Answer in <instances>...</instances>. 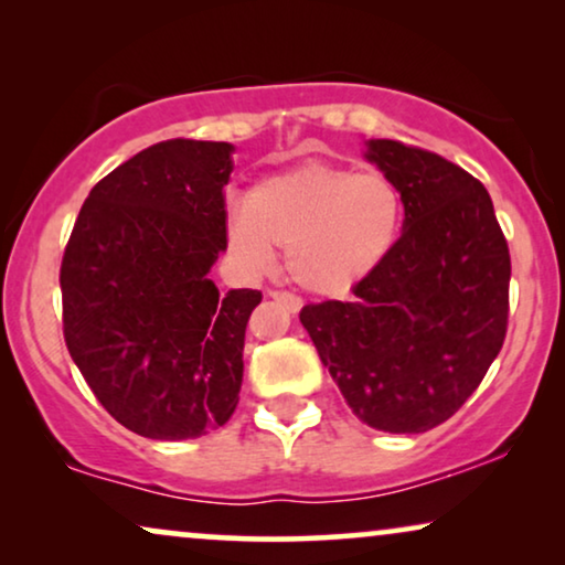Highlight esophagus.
Instances as JSON below:
<instances>
[{"label": "esophagus", "mask_w": 565, "mask_h": 565, "mask_svg": "<svg viewBox=\"0 0 565 565\" xmlns=\"http://www.w3.org/2000/svg\"><path fill=\"white\" fill-rule=\"evenodd\" d=\"M269 296H273L275 300H280V303H282L285 308H290L292 313L303 308V298L296 296V292H288V290H269Z\"/></svg>", "instance_id": "esophagus-1"}]
</instances>
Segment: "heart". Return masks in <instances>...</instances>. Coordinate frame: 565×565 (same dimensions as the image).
<instances>
[{"label": "heart", "instance_id": "obj_1", "mask_svg": "<svg viewBox=\"0 0 565 565\" xmlns=\"http://www.w3.org/2000/svg\"><path fill=\"white\" fill-rule=\"evenodd\" d=\"M401 195L391 177L339 167H300L254 184L228 211V244L254 273L288 246L292 280L339 292L362 280L396 238Z\"/></svg>", "mask_w": 565, "mask_h": 565}]
</instances>
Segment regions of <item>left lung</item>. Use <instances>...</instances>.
<instances>
[{
	"label": "left lung",
	"mask_w": 565,
	"mask_h": 565,
	"mask_svg": "<svg viewBox=\"0 0 565 565\" xmlns=\"http://www.w3.org/2000/svg\"><path fill=\"white\" fill-rule=\"evenodd\" d=\"M404 231L352 288L300 323L347 406L367 427L419 435L450 419L489 373L509 323L512 259L489 192L435 151L370 141Z\"/></svg>",
	"instance_id": "left-lung-1"
}]
</instances>
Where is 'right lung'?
Returning a JSON list of instances; mask_svg holds the SVG:
<instances>
[{"label": "right lung", "mask_w": 565, "mask_h": 565, "mask_svg": "<svg viewBox=\"0 0 565 565\" xmlns=\"http://www.w3.org/2000/svg\"><path fill=\"white\" fill-rule=\"evenodd\" d=\"M231 143L169 138L103 177L68 236V354L107 414L149 439L223 427L238 404L259 290L221 296Z\"/></svg>", "instance_id": "right-lung-1"}]
</instances>
